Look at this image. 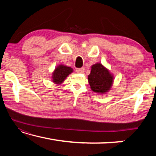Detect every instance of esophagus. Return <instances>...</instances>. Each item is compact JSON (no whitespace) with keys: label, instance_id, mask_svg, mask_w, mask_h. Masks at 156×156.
I'll return each mask as SVG.
<instances>
[{"label":"esophagus","instance_id":"esophagus-1","mask_svg":"<svg viewBox=\"0 0 156 156\" xmlns=\"http://www.w3.org/2000/svg\"><path fill=\"white\" fill-rule=\"evenodd\" d=\"M76 71L77 73H83L84 72V68H83V67L78 68V69H76Z\"/></svg>","mask_w":156,"mask_h":156}]
</instances>
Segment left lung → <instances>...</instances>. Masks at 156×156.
<instances>
[{
	"label": "left lung",
	"instance_id": "obj_1",
	"mask_svg": "<svg viewBox=\"0 0 156 156\" xmlns=\"http://www.w3.org/2000/svg\"><path fill=\"white\" fill-rule=\"evenodd\" d=\"M88 80L92 91L96 93H105L112 87L113 76L102 64L97 63L91 67Z\"/></svg>",
	"mask_w": 156,
	"mask_h": 156
}]
</instances>
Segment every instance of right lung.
Listing matches in <instances>:
<instances>
[{
    "label": "right lung",
    "mask_w": 156,
    "mask_h": 156,
    "mask_svg": "<svg viewBox=\"0 0 156 156\" xmlns=\"http://www.w3.org/2000/svg\"><path fill=\"white\" fill-rule=\"evenodd\" d=\"M73 72V69L69 67L64 65H59L55 69L54 72L53 73V81L56 84L62 83L65 79L67 77L69 74Z\"/></svg>",
    "instance_id": "obj_1"
}]
</instances>
